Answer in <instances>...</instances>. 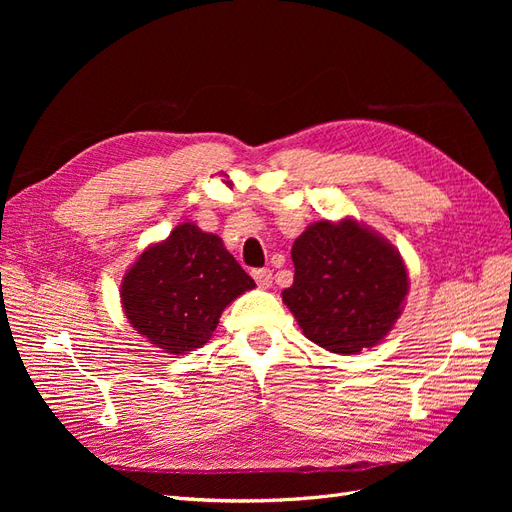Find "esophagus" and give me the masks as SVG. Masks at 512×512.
I'll return each instance as SVG.
<instances>
[{"mask_svg":"<svg viewBox=\"0 0 512 512\" xmlns=\"http://www.w3.org/2000/svg\"><path fill=\"white\" fill-rule=\"evenodd\" d=\"M252 275L260 288H271V284H273L271 269H256V271H252Z\"/></svg>","mask_w":512,"mask_h":512,"instance_id":"esophagus-1","label":"esophagus"}]
</instances>
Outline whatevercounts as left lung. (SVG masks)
Returning a JSON list of instances; mask_svg holds the SVG:
<instances>
[{"instance_id": "1", "label": "left lung", "mask_w": 512, "mask_h": 512, "mask_svg": "<svg viewBox=\"0 0 512 512\" xmlns=\"http://www.w3.org/2000/svg\"><path fill=\"white\" fill-rule=\"evenodd\" d=\"M282 301L307 339L337 354L380 344L401 316L408 271L395 245L352 218L307 226L292 243Z\"/></svg>"}]
</instances>
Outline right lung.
Instances as JSON below:
<instances>
[{
    "label": "right lung",
    "mask_w": 512,
    "mask_h": 512,
    "mask_svg": "<svg viewBox=\"0 0 512 512\" xmlns=\"http://www.w3.org/2000/svg\"><path fill=\"white\" fill-rule=\"evenodd\" d=\"M254 286L218 235L185 222L138 256L119 292L138 333L162 352L188 354L209 342L226 305Z\"/></svg>",
    "instance_id": "obj_1"
}]
</instances>
